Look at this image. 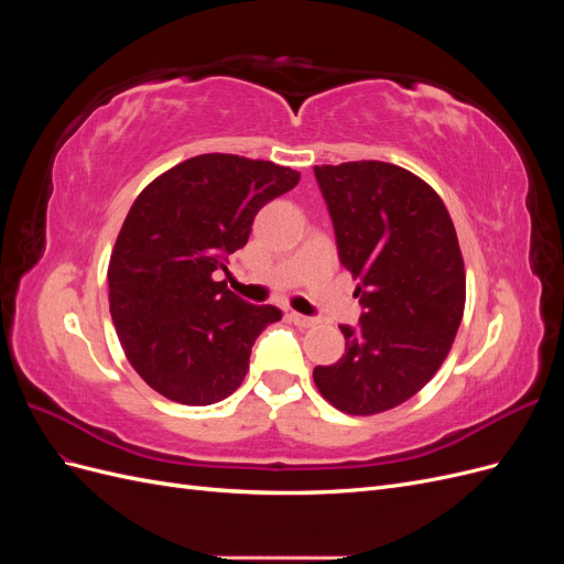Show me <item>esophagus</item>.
Listing matches in <instances>:
<instances>
[{
    "instance_id": "esophagus-1",
    "label": "esophagus",
    "mask_w": 564,
    "mask_h": 564,
    "mask_svg": "<svg viewBox=\"0 0 564 564\" xmlns=\"http://www.w3.org/2000/svg\"><path fill=\"white\" fill-rule=\"evenodd\" d=\"M289 319H292L294 324H299V327H313V324H315V317H308V315H301V313H296V311H292V313H289Z\"/></svg>"
}]
</instances>
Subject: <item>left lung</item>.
Listing matches in <instances>:
<instances>
[{
    "label": "left lung",
    "instance_id": "8db88e82",
    "mask_svg": "<svg viewBox=\"0 0 564 564\" xmlns=\"http://www.w3.org/2000/svg\"><path fill=\"white\" fill-rule=\"evenodd\" d=\"M315 178L365 313L357 327L340 324L346 355L315 367L313 379L340 412L381 414L416 395L445 362L466 305L464 256L445 202L406 169L322 164Z\"/></svg>",
    "mask_w": 564,
    "mask_h": 564
}]
</instances>
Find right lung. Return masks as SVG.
Masks as SVG:
<instances>
[{
  "mask_svg": "<svg viewBox=\"0 0 564 564\" xmlns=\"http://www.w3.org/2000/svg\"><path fill=\"white\" fill-rule=\"evenodd\" d=\"M299 178L289 166L209 152L169 169L131 204L108 265L110 315L127 360L160 395L204 406L245 381L253 340L282 311L242 301L214 272H228L253 216Z\"/></svg>",
  "mask_w": 564,
  "mask_h": 564,
  "instance_id": "1",
  "label": "right lung"
}]
</instances>
